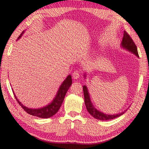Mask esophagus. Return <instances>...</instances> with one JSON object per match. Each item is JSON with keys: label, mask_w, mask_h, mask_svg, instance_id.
Listing matches in <instances>:
<instances>
[{"label": "esophagus", "mask_w": 149, "mask_h": 149, "mask_svg": "<svg viewBox=\"0 0 149 149\" xmlns=\"http://www.w3.org/2000/svg\"><path fill=\"white\" fill-rule=\"evenodd\" d=\"M72 76H73V78H74V79H78V78H79V72H78L77 71H76V72H74V74H73V75H72Z\"/></svg>", "instance_id": "obj_1"}]
</instances>
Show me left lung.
<instances>
[{
  "label": "left lung",
  "mask_w": 149,
  "mask_h": 149,
  "mask_svg": "<svg viewBox=\"0 0 149 149\" xmlns=\"http://www.w3.org/2000/svg\"><path fill=\"white\" fill-rule=\"evenodd\" d=\"M121 45H122V47L123 48H124V49H125L126 50L132 52V53L135 54L136 56L139 57L137 46L135 45V42H133L132 37L130 36L129 34H128L125 31H124V32H123V37L122 38V41ZM84 77H85V75H84ZM83 89H84L85 104V106H86L87 110L88 112H89V114L91 115L93 117L96 118V119L103 120V121L109 120L114 119L116 118L119 117L121 115H122L123 113H125V112H123L117 114L110 115V114H104L103 112H100V111L96 109V108L94 107V106L93 105L91 101L90 96L89 94V92H88L87 87L85 86V85H84V86L83 87Z\"/></svg>",
  "instance_id": "1"
}]
</instances>
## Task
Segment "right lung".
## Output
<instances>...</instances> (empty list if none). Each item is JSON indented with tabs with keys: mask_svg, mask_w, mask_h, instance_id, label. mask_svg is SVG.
Segmentation results:
<instances>
[{
	"mask_svg": "<svg viewBox=\"0 0 149 149\" xmlns=\"http://www.w3.org/2000/svg\"><path fill=\"white\" fill-rule=\"evenodd\" d=\"M24 33V31L22 33L21 35L18 37L17 39H19L20 37L22 36ZM72 84V76L69 75L68 76L66 77V79L63 81L62 85H60L59 89L57 92L56 97H55L53 100H52V102L48 104L47 106H46V107L41 108H37H37L36 109H35V108H29L25 107V106L22 104V103L19 101V100L17 99L14 93V95L17 100V102L19 103V104L21 106L22 108H23L27 113H28L29 114L41 118H49L52 116H54L58 111L59 110L63 101H64L65 94H66L68 90L69 89V88L71 86Z\"/></svg>",
	"mask_w": 149,
	"mask_h": 149,
	"instance_id": "obj_1",
	"label": "right lung"
}]
</instances>
